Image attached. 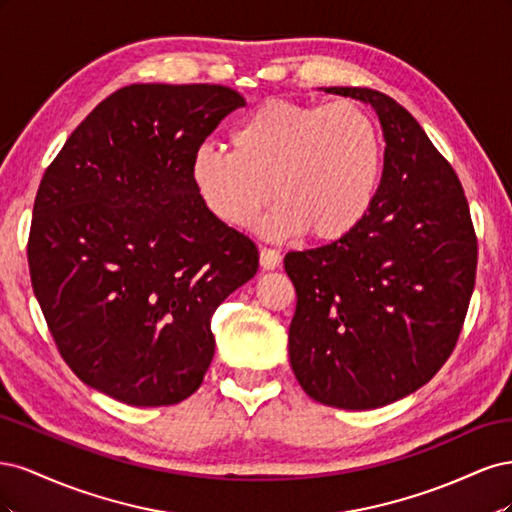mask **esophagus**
I'll return each mask as SVG.
<instances>
[{"label":"esophagus","instance_id":"1","mask_svg":"<svg viewBox=\"0 0 512 512\" xmlns=\"http://www.w3.org/2000/svg\"><path fill=\"white\" fill-rule=\"evenodd\" d=\"M282 265V254L273 250V247H260V267L262 269H277Z\"/></svg>","mask_w":512,"mask_h":512}]
</instances>
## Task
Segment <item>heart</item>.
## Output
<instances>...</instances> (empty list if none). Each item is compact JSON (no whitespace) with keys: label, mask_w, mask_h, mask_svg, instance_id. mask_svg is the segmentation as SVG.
Masks as SVG:
<instances>
[{"label":"heart","mask_w":512,"mask_h":512,"mask_svg":"<svg viewBox=\"0 0 512 512\" xmlns=\"http://www.w3.org/2000/svg\"><path fill=\"white\" fill-rule=\"evenodd\" d=\"M230 151L200 147L190 166L205 209L230 228L250 226L271 196L280 200L262 232L348 237L374 205L384 164L376 119L352 100H267L228 134Z\"/></svg>","instance_id":"obj_1"}]
</instances>
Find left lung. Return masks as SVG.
<instances>
[{
	"label": "left lung",
	"instance_id": "obj_1",
	"mask_svg": "<svg viewBox=\"0 0 512 512\" xmlns=\"http://www.w3.org/2000/svg\"><path fill=\"white\" fill-rule=\"evenodd\" d=\"M324 91L374 106L384 168L359 228L286 254L297 290L288 354L312 399L374 410L421 389L455 350L476 280V232L457 173L404 106L367 87Z\"/></svg>",
	"mask_w": 512,
	"mask_h": 512
}]
</instances>
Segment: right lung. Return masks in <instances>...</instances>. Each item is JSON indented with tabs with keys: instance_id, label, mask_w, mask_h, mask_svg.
<instances>
[{
	"instance_id": "1",
	"label": "right lung",
	"mask_w": 512,
	"mask_h": 512,
	"mask_svg": "<svg viewBox=\"0 0 512 512\" xmlns=\"http://www.w3.org/2000/svg\"><path fill=\"white\" fill-rule=\"evenodd\" d=\"M245 106L224 85L117 89L46 168L27 241L61 359L138 408L188 399L211 365V316L258 271V247L205 209L190 166Z\"/></svg>"
}]
</instances>
